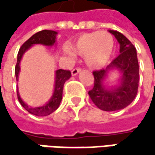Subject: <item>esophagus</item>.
Instances as JSON below:
<instances>
[{"label": "esophagus", "instance_id": "obj_1", "mask_svg": "<svg viewBox=\"0 0 155 155\" xmlns=\"http://www.w3.org/2000/svg\"><path fill=\"white\" fill-rule=\"evenodd\" d=\"M81 69L80 67H76V68L73 69V71H72V75H74H74H77L78 74L81 72Z\"/></svg>", "mask_w": 155, "mask_h": 155}]
</instances>
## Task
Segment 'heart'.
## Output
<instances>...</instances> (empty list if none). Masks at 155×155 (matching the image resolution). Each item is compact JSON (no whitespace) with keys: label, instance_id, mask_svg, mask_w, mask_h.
Masks as SVG:
<instances>
[{"label":"heart","instance_id":"b5f03b06","mask_svg":"<svg viewBox=\"0 0 155 155\" xmlns=\"http://www.w3.org/2000/svg\"><path fill=\"white\" fill-rule=\"evenodd\" d=\"M114 38L111 34L104 31H95L81 36L73 45L74 53L84 56L87 66L91 69L103 67L108 62L114 50ZM71 55V49L66 50Z\"/></svg>","mask_w":155,"mask_h":155}]
</instances>
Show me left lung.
<instances>
[{"label": "left lung", "instance_id": "1", "mask_svg": "<svg viewBox=\"0 0 155 155\" xmlns=\"http://www.w3.org/2000/svg\"><path fill=\"white\" fill-rule=\"evenodd\" d=\"M120 45L119 55L105 69L94 71L93 88L89 91L92 102L104 111H115L127 107L136 98L139 82V65L137 49L120 32L108 30ZM117 69L122 74L120 85L108 89L104 84L110 70Z\"/></svg>", "mask_w": 155, "mask_h": 155}]
</instances>
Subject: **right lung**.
<instances>
[{
  "instance_id": "1",
  "label": "right lung",
  "mask_w": 155,
  "mask_h": 155,
  "mask_svg": "<svg viewBox=\"0 0 155 155\" xmlns=\"http://www.w3.org/2000/svg\"><path fill=\"white\" fill-rule=\"evenodd\" d=\"M56 35L57 32L54 31V30H42L39 31L36 34H34L31 38H29L22 46L19 48L18 53V58H17V64L15 66V75L16 79L18 81V74H19V63L20 60L22 58V55L24 54V53L28 50L33 45L36 44H41L44 46H48V47H52L54 45L55 40H56ZM71 72L68 70H63V69H59L55 72V81H54V93L53 96L51 97L50 101L47 102V104H45L42 107H37V108H29L20 98L18 91L17 92L18 95V100L19 101V103L21 104V106L25 108L27 111H28L29 113L36 115V116H48L51 113H53L54 110H56L62 101V96H63V89H64V82L71 77Z\"/></svg>"
}]
</instances>
